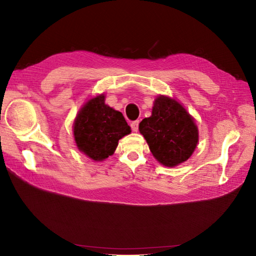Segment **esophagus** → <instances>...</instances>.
Wrapping results in <instances>:
<instances>
[{
	"instance_id": "1",
	"label": "esophagus",
	"mask_w": 256,
	"mask_h": 256,
	"mask_svg": "<svg viewBox=\"0 0 256 256\" xmlns=\"http://www.w3.org/2000/svg\"><path fill=\"white\" fill-rule=\"evenodd\" d=\"M131 129H132V131H134V132H136V131L138 130V120H134L131 122Z\"/></svg>"
}]
</instances>
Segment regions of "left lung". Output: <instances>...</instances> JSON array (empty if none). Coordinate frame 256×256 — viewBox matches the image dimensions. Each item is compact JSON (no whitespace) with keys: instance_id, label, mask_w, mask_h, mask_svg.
Instances as JSON below:
<instances>
[{"instance_id":"1","label":"left lung","mask_w":256,"mask_h":256,"mask_svg":"<svg viewBox=\"0 0 256 256\" xmlns=\"http://www.w3.org/2000/svg\"><path fill=\"white\" fill-rule=\"evenodd\" d=\"M138 130L152 156L168 168L188 160L198 142L194 118L175 99L164 95L154 99L152 115L140 122Z\"/></svg>"}]
</instances>
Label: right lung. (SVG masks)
Instances as JSON below:
<instances>
[{"instance_id": "obj_1", "label": "right lung", "mask_w": 256, "mask_h": 256, "mask_svg": "<svg viewBox=\"0 0 256 256\" xmlns=\"http://www.w3.org/2000/svg\"><path fill=\"white\" fill-rule=\"evenodd\" d=\"M130 132L122 114L104 104V94L88 100L74 122L76 147L94 161L113 154L120 138Z\"/></svg>"}]
</instances>
